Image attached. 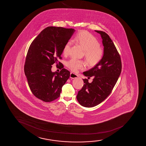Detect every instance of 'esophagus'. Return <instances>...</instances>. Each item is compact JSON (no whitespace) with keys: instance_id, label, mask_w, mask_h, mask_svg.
I'll return each mask as SVG.
<instances>
[{"instance_id":"esophagus-1","label":"esophagus","mask_w":146,"mask_h":146,"mask_svg":"<svg viewBox=\"0 0 146 146\" xmlns=\"http://www.w3.org/2000/svg\"><path fill=\"white\" fill-rule=\"evenodd\" d=\"M70 77L71 78H72V79H74V78H77L78 77V76L76 74H74L73 72H70Z\"/></svg>"}]
</instances>
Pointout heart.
I'll return each instance as SVG.
<instances>
[{
    "label": "heart",
    "mask_w": 146,
    "mask_h": 146,
    "mask_svg": "<svg viewBox=\"0 0 146 146\" xmlns=\"http://www.w3.org/2000/svg\"><path fill=\"white\" fill-rule=\"evenodd\" d=\"M73 40L84 49V54L86 58L90 65H95L102 59L104 49L99 45V41L91 33L86 31L78 32ZM72 44V41L69 40L64 45L63 49L64 55L69 54ZM86 65L84 61L74 58H71L67 62V66L74 72H77L79 70H83Z\"/></svg>",
    "instance_id": "1"
}]
</instances>
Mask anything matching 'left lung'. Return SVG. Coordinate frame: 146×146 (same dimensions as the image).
<instances>
[{"instance_id": "left-lung-1", "label": "left lung", "mask_w": 146, "mask_h": 146, "mask_svg": "<svg viewBox=\"0 0 146 146\" xmlns=\"http://www.w3.org/2000/svg\"><path fill=\"white\" fill-rule=\"evenodd\" d=\"M95 31L102 38L104 55L98 64L83 72L88 79H94L91 83L88 79H83L84 85L76 96L79 104L88 108L97 106L111 94L122 70L120 55L109 35L102 31Z\"/></svg>"}]
</instances>
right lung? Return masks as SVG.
I'll use <instances>...</instances> for the list:
<instances>
[{
    "instance_id": "add662e5",
    "label": "right lung",
    "mask_w": 146,
    "mask_h": 146,
    "mask_svg": "<svg viewBox=\"0 0 146 146\" xmlns=\"http://www.w3.org/2000/svg\"><path fill=\"white\" fill-rule=\"evenodd\" d=\"M75 30L61 27H48L31 44L24 65V72L29 87L35 97L50 102L60 96L62 87L70 76L69 70L59 61L67 41ZM56 63L61 70L52 73Z\"/></svg>"
}]
</instances>
